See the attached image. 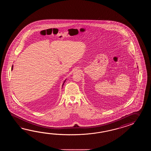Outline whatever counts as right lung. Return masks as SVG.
<instances>
[{
    "mask_svg": "<svg viewBox=\"0 0 151 151\" xmlns=\"http://www.w3.org/2000/svg\"><path fill=\"white\" fill-rule=\"evenodd\" d=\"M12 69H13V65H12ZM66 81V80H65L64 82V83H63V85H64V83L65 81Z\"/></svg>",
    "mask_w": 151,
    "mask_h": 151,
    "instance_id": "obj_1",
    "label": "right lung"
}]
</instances>
